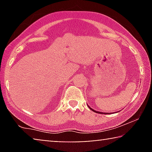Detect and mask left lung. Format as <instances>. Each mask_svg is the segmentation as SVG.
<instances>
[{
    "label": "left lung",
    "mask_w": 152,
    "mask_h": 152,
    "mask_svg": "<svg viewBox=\"0 0 152 152\" xmlns=\"http://www.w3.org/2000/svg\"><path fill=\"white\" fill-rule=\"evenodd\" d=\"M88 107H89V109H90L91 110H92V111H94V112H96V113H101V114H102V112H99V111H95V110H93V109H91V108L90 107H89V106L88 105Z\"/></svg>",
    "instance_id": "8db88e82"
}]
</instances>
